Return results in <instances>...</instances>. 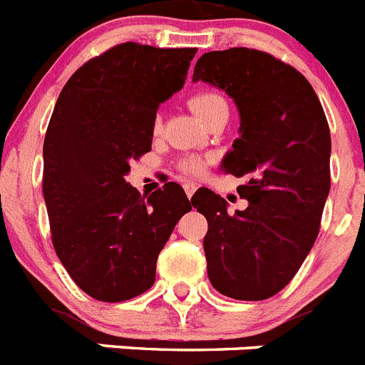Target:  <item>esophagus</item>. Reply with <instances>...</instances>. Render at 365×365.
I'll return each mask as SVG.
<instances>
[{
    "label": "esophagus",
    "instance_id": "1",
    "mask_svg": "<svg viewBox=\"0 0 365 365\" xmlns=\"http://www.w3.org/2000/svg\"><path fill=\"white\" fill-rule=\"evenodd\" d=\"M185 192H186V195H188L190 199H192V195L193 193H195V190H197V185H195V182H185Z\"/></svg>",
    "mask_w": 365,
    "mask_h": 365
}]
</instances>
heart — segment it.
Returning <instances> with one entry per match:
<instances>
[{"mask_svg": "<svg viewBox=\"0 0 365 365\" xmlns=\"http://www.w3.org/2000/svg\"><path fill=\"white\" fill-rule=\"evenodd\" d=\"M219 104H227L225 98L217 93H197V95H193L190 98V108L192 111L201 118L202 122L206 120V117L217 108ZM153 130L159 131L160 130V117H155L153 122ZM206 166V160L202 159H185L182 163L179 164V168L185 173H190V175H195V173H201Z\"/></svg>", "mask_w": 365, "mask_h": 365, "instance_id": "1", "label": "heart"}]
</instances>
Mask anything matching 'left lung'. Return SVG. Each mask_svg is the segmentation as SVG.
I'll list each match as a JSON object with an SVG mask.
<instances>
[{"instance_id":"left-lung-1","label":"left lung","mask_w":365,"mask_h":365,"mask_svg":"<svg viewBox=\"0 0 365 365\" xmlns=\"http://www.w3.org/2000/svg\"><path fill=\"white\" fill-rule=\"evenodd\" d=\"M193 80L234 98L241 137L225 172L243 177V212L205 190L193 195L208 221L205 256L215 291L259 302L289 285L311 252L331 188V133L314 89L299 71L263 51L232 47L205 53Z\"/></svg>"}]
</instances>
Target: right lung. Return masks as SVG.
Instances as JSON below:
<instances>
[{
    "label": "right lung",
    "instance_id": "obj_1",
    "mask_svg": "<svg viewBox=\"0 0 365 365\" xmlns=\"http://www.w3.org/2000/svg\"><path fill=\"white\" fill-rule=\"evenodd\" d=\"M195 53L118 43L76 69L56 100L43 140L51 240L73 282L98 302L146 292L159 252L192 210L177 182L146 197L124 177L151 150L157 108L185 86Z\"/></svg>",
    "mask_w": 365,
    "mask_h": 365
}]
</instances>
